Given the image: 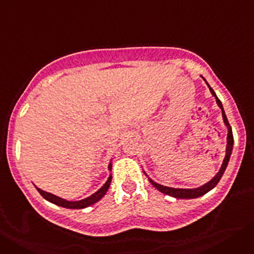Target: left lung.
Here are the masks:
<instances>
[{"instance_id": "left-lung-1", "label": "left lung", "mask_w": 254, "mask_h": 254, "mask_svg": "<svg viewBox=\"0 0 254 254\" xmlns=\"http://www.w3.org/2000/svg\"><path fill=\"white\" fill-rule=\"evenodd\" d=\"M207 84V82H206ZM207 86L210 87V91L211 94L215 96V99H216V103L217 105L220 107V109H221V113H223V120H224V123H225V126L228 127V137H226V154H225V158H224L223 160V164H221V168H220V170L217 172L216 176L214 177V178L211 179L210 182H207L206 185L201 186V187L198 188H173V187H165V186H161L159 185V183H156V182L152 181L151 178H149L150 183H151L152 186H154L155 188L158 190H160L161 193H165L168 194V196H172V197H176V198H197V197H201L203 196L205 193H207L208 190H211L212 188L215 187V186L219 183V181L221 179V177H223L224 172H225L226 167H228V163H229V159H230V155H232V151H233V145H234V138H233V132H232V127H230V125H229L228 122V118H226L225 116V112H224V108H223V104H221V102L219 100V98L216 96V94H215V91L211 89L210 85L207 84ZM145 173V172H143Z\"/></svg>"}]
</instances>
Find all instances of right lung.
<instances>
[{
    "mask_svg": "<svg viewBox=\"0 0 254 254\" xmlns=\"http://www.w3.org/2000/svg\"><path fill=\"white\" fill-rule=\"evenodd\" d=\"M108 169L112 170V163L109 164ZM111 182H112V176H109L108 181L105 182V185L103 186L99 190H96L95 193L91 194L90 197H86V198L80 199V201H67V199H64L58 196H55V194L49 193V192H46V190H40V188H38V187H37V190H38V192H39V193L43 196V198H46L47 201H49V202L55 203V205L62 206V207H66V208H85V207H89V206L94 205V203H96L98 201H99V199H102L103 197H104V194L107 193L108 188H109V186H111Z\"/></svg>",
    "mask_w": 254,
    "mask_h": 254,
    "instance_id": "obj_1",
    "label": "right lung"
}]
</instances>
